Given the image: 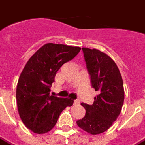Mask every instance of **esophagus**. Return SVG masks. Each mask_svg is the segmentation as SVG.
Here are the masks:
<instances>
[{
	"label": "esophagus",
	"mask_w": 145,
	"mask_h": 145,
	"mask_svg": "<svg viewBox=\"0 0 145 145\" xmlns=\"http://www.w3.org/2000/svg\"><path fill=\"white\" fill-rule=\"evenodd\" d=\"M74 105H79V104H80V101H79L78 100H75V101H74Z\"/></svg>",
	"instance_id": "1"
}]
</instances>
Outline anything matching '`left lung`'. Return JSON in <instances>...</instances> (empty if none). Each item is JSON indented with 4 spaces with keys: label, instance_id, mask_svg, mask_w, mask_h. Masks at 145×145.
Returning <instances> with one entry per match:
<instances>
[{
    "label": "left lung",
    "instance_id": "8db88e82",
    "mask_svg": "<svg viewBox=\"0 0 145 145\" xmlns=\"http://www.w3.org/2000/svg\"><path fill=\"white\" fill-rule=\"evenodd\" d=\"M92 87L98 95L92 105L82 103L86 115L76 124L92 135L102 133L112 125L121 112L124 101L122 76L117 65L105 53L83 48Z\"/></svg>",
    "mask_w": 145,
    "mask_h": 145
}]
</instances>
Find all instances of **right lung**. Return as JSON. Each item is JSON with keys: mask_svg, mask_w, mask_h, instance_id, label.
<instances>
[{"mask_svg": "<svg viewBox=\"0 0 145 145\" xmlns=\"http://www.w3.org/2000/svg\"><path fill=\"white\" fill-rule=\"evenodd\" d=\"M80 50V47L47 43L29 59L21 73L16 88L18 111L24 125L35 133L52 130L61 112L73 105L71 99L50 96V88L59 69Z\"/></svg>", "mask_w": 145, "mask_h": 145, "instance_id": "obj_1", "label": "right lung"}]
</instances>
